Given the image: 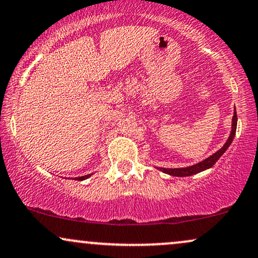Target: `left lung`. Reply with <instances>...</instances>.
<instances>
[{
	"instance_id": "8db88e82",
	"label": "left lung",
	"mask_w": 258,
	"mask_h": 258,
	"mask_svg": "<svg viewBox=\"0 0 258 258\" xmlns=\"http://www.w3.org/2000/svg\"><path fill=\"white\" fill-rule=\"evenodd\" d=\"M237 111H235V107H234V111H233V117H232V127H231V133H229V137L227 141H226L225 144L222 145V148H220L218 151H215L213 155H210L209 157H207L206 160L201 161L196 164H192V166H187V167H181V168H163V167H155V168L160 169L161 172L166 173V174L172 175V176H191L194 174H197V173L203 172V170L212 168L214 164L216 163L220 157L222 156L223 154L226 153L229 145L232 144L233 139L235 137V131H237Z\"/></svg>"
}]
</instances>
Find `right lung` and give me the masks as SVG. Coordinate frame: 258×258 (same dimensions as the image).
I'll use <instances>...</instances> for the list:
<instances>
[{"label": "right lung", "mask_w": 258, "mask_h": 258, "mask_svg": "<svg viewBox=\"0 0 258 258\" xmlns=\"http://www.w3.org/2000/svg\"><path fill=\"white\" fill-rule=\"evenodd\" d=\"M91 175H92V173H91V174H86V175H83V176H77V178H74V180H79V181H83V180L90 178Z\"/></svg>", "instance_id": "add662e5"}]
</instances>
